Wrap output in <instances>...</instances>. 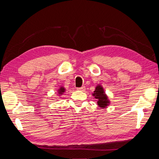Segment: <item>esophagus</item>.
Wrapping results in <instances>:
<instances>
[{"label":"esophagus","instance_id":"1","mask_svg":"<svg viewBox=\"0 0 159 159\" xmlns=\"http://www.w3.org/2000/svg\"><path fill=\"white\" fill-rule=\"evenodd\" d=\"M77 90H79V91H85V87H84V86H83V87H78L77 88Z\"/></svg>","mask_w":159,"mask_h":159}]
</instances>
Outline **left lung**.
I'll return each instance as SVG.
<instances>
[{
    "label": "left lung",
    "instance_id": "obj_1",
    "mask_svg": "<svg viewBox=\"0 0 159 159\" xmlns=\"http://www.w3.org/2000/svg\"><path fill=\"white\" fill-rule=\"evenodd\" d=\"M92 96L97 99V103L99 107L104 109L110 104V100L106 94L103 87L98 84L92 93Z\"/></svg>",
    "mask_w": 159,
    "mask_h": 159
}]
</instances>
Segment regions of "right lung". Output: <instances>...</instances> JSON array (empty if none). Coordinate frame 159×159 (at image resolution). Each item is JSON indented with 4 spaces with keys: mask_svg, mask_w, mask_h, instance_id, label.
<instances>
[{
    "mask_svg": "<svg viewBox=\"0 0 159 159\" xmlns=\"http://www.w3.org/2000/svg\"><path fill=\"white\" fill-rule=\"evenodd\" d=\"M66 92V88L65 87H64L63 86H61L59 88L57 89V95H59V96H61V95H63V94L64 93V92Z\"/></svg>",
    "mask_w": 159,
    "mask_h": 159,
    "instance_id": "add662e5",
    "label": "right lung"
}]
</instances>
